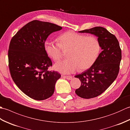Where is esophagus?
<instances>
[{
  "label": "esophagus",
  "mask_w": 130,
  "mask_h": 130,
  "mask_svg": "<svg viewBox=\"0 0 130 130\" xmlns=\"http://www.w3.org/2000/svg\"><path fill=\"white\" fill-rule=\"evenodd\" d=\"M62 77L63 78H65L68 80H71L73 79V77L71 76H67V75H65V76H62Z\"/></svg>",
  "instance_id": "1"
}]
</instances>
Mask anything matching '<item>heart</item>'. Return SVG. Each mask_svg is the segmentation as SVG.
<instances>
[{
    "mask_svg": "<svg viewBox=\"0 0 130 130\" xmlns=\"http://www.w3.org/2000/svg\"><path fill=\"white\" fill-rule=\"evenodd\" d=\"M59 43L46 41V53L55 61L62 57V49H70L69 59L56 63L55 69L63 74H70L80 69L90 68L95 62L100 51L98 40L94 36H87L72 31L65 32L58 38Z\"/></svg>",
    "mask_w": 130,
    "mask_h": 130,
    "instance_id": "obj_1",
    "label": "heart"
}]
</instances>
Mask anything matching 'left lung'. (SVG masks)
Instances as JSON below:
<instances>
[{
    "label": "left lung",
    "mask_w": 130,
    "mask_h": 130,
    "mask_svg": "<svg viewBox=\"0 0 130 130\" xmlns=\"http://www.w3.org/2000/svg\"><path fill=\"white\" fill-rule=\"evenodd\" d=\"M79 32L97 36L102 50L92 67L75 76L81 82L75 93L80 97L89 99L101 95L117 78L122 54L117 38L103 27H95Z\"/></svg>",
    "instance_id": "8db88e82"
}]
</instances>
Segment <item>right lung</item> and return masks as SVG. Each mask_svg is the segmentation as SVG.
<instances>
[{
	"mask_svg": "<svg viewBox=\"0 0 130 130\" xmlns=\"http://www.w3.org/2000/svg\"><path fill=\"white\" fill-rule=\"evenodd\" d=\"M62 28L54 23L34 20L11 39L8 50L11 77L19 89L35 100L50 97L61 77L57 71L48 70L52 63L46 52L45 42L52 32Z\"/></svg>",
	"mask_w": 130,
	"mask_h": 130,
	"instance_id": "add662e5",
	"label": "right lung"
}]
</instances>
